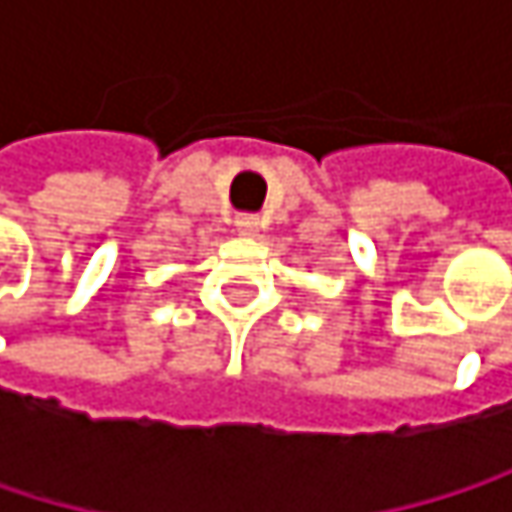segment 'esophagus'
<instances>
[{
  "instance_id": "1",
  "label": "esophagus",
  "mask_w": 512,
  "mask_h": 512,
  "mask_svg": "<svg viewBox=\"0 0 512 512\" xmlns=\"http://www.w3.org/2000/svg\"><path fill=\"white\" fill-rule=\"evenodd\" d=\"M237 234H243V237H255L257 228H260V222H257L255 216H237Z\"/></svg>"
}]
</instances>
